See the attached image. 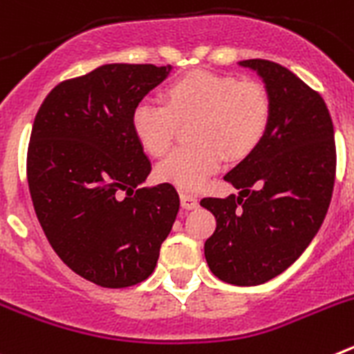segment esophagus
I'll use <instances>...</instances> for the list:
<instances>
[{
  "mask_svg": "<svg viewBox=\"0 0 354 354\" xmlns=\"http://www.w3.org/2000/svg\"><path fill=\"white\" fill-rule=\"evenodd\" d=\"M180 205H183V209H186V211H193V209L198 207V200L193 195L180 193Z\"/></svg>",
  "mask_w": 354,
  "mask_h": 354,
  "instance_id": "esophagus-1",
  "label": "esophagus"
}]
</instances>
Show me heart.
<instances>
[{"label": "heart", "mask_w": 354, "mask_h": 354, "mask_svg": "<svg viewBox=\"0 0 354 354\" xmlns=\"http://www.w3.org/2000/svg\"><path fill=\"white\" fill-rule=\"evenodd\" d=\"M165 104L140 101L131 127L149 154L165 156L174 143L177 120H189L195 143L175 149L159 162L158 179L183 192H200L228 159L252 154L264 138L271 117L270 97L259 83L227 74L195 71L170 81Z\"/></svg>", "instance_id": "b5f03b06"}]
</instances>
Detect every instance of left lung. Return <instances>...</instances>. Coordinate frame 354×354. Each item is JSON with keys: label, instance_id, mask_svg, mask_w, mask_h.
Wrapping results in <instances>:
<instances>
[{"label": "left lung", "instance_id": "1", "mask_svg": "<svg viewBox=\"0 0 354 354\" xmlns=\"http://www.w3.org/2000/svg\"><path fill=\"white\" fill-rule=\"evenodd\" d=\"M257 72L271 104L264 138L225 175L239 189L202 198L216 218L204 245L214 277L261 286L298 261L323 225L335 183V133L323 97L270 60H243Z\"/></svg>", "mask_w": 354, "mask_h": 354}]
</instances>
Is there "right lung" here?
<instances>
[{"instance_id":"obj_1","label":"right lung","mask_w":354,"mask_h":354,"mask_svg":"<svg viewBox=\"0 0 354 354\" xmlns=\"http://www.w3.org/2000/svg\"><path fill=\"white\" fill-rule=\"evenodd\" d=\"M171 65L106 64L56 84L28 147V186L44 234L74 273L109 289L143 282L170 234L179 195L140 187L150 161L131 127Z\"/></svg>"}]
</instances>
